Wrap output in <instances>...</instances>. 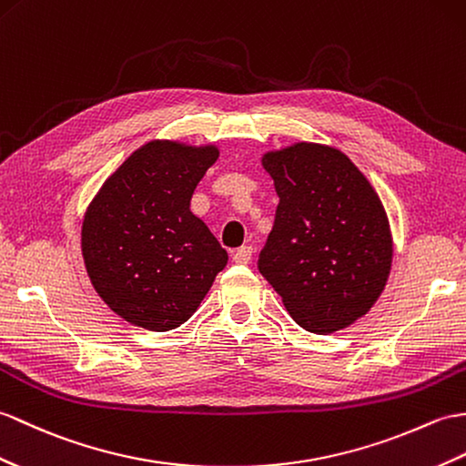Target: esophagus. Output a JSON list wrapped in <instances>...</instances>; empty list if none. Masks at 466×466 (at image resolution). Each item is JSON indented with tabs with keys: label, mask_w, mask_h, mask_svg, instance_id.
<instances>
[{
	"label": "esophagus",
	"mask_w": 466,
	"mask_h": 466,
	"mask_svg": "<svg viewBox=\"0 0 466 466\" xmlns=\"http://www.w3.org/2000/svg\"><path fill=\"white\" fill-rule=\"evenodd\" d=\"M232 259L236 264H250L252 259V246H242L232 254Z\"/></svg>",
	"instance_id": "esophagus-1"
}]
</instances>
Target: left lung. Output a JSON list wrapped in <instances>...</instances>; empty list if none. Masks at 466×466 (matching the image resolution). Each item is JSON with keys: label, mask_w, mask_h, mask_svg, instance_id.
Here are the masks:
<instances>
[{"label": "left lung", "mask_w": 466, "mask_h": 466, "mask_svg": "<svg viewBox=\"0 0 466 466\" xmlns=\"http://www.w3.org/2000/svg\"><path fill=\"white\" fill-rule=\"evenodd\" d=\"M262 165L279 197L259 274L306 331L350 328L387 286L391 226L380 194L339 148L299 140Z\"/></svg>", "instance_id": "1"}]
</instances>
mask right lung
I'll return each instance as SVG.
<instances>
[{
    "mask_svg": "<svg viewBox=\"0 0 466 466\" xmlns=\"http://www.w3.org/2000/svg\"><path fill=\"white\" fill-rule=\"evenodd\" d=\"M220 148L148 140L103 182L81 226L86 276L116 316L170 331L190 319L228 252L190 210Z\"/></svg>",
    "mask_w": 466,
    "mask_h": 466,
    "instance_id": "add662e5",
    "label": "right lung"
}]
</instances>
